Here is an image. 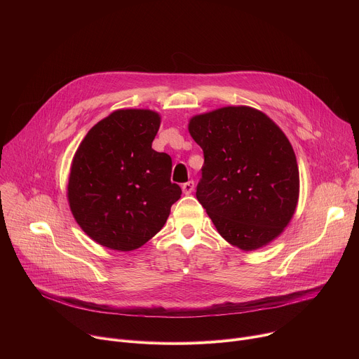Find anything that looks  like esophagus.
Masks as SVG:
<instances>
[{"mask_svg":"<svg viewBox=\"0 0 359 359\" xmlns=\"http://www.w3.org/2000/svg\"><path fill=\"white\" fill-rule=\"evenodd\" d=\"M182 189H183V193H184V194H190V193L194 190V182L190 180V182L184 183V184L182 186Z\"/></svg>","mask_w":359,"mask_h":359,"instance_id":"1","label":"esophagus"}]
</instances>
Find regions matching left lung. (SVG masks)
Returning <instances> with one entry per match:
<instances>
[{"label":"left lung","mask_w":359,"mask_h":359,"mask_svg":"<svg viewBox=\"0 0 359 359\" xmlns=\"http://www.w3.org/2000/svg\"><path fill=\"white\" fill-rule=\"evenodd\" d=\"M203 149L196 197L220 236L244 251L276 240L291 222L299 196L294 149L266 114L224 107L189 121Z\"/></svg>","instance_id":"left-lung-1"}]
</instances>
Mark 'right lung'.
Returning <instances> with one entry per match:
<instances>
[{
    "instance_id": "obj_1",
    "label": "right lung",
    "mask_w": 359,
    "mask_h": 359,
    "mask_svg": "<svg viewBox=\"0 0 359 359\" xmlns=\"http://www.w3.org/2000/svg\"><path fill=\"white\" fill-rule=\"evenodd\" d=\"M161 115L118 109L99 121L76 149L68 203L79 227L118 251L142 247L165 226L182 189L170 182L172 159L151 149Z\"/></svg>"
}]
</instances>
